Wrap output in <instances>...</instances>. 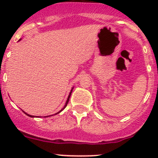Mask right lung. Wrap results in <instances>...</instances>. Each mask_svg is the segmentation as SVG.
I'll use <instances>...</instances> for the list:
<instances>
[{"mask_svg": "<svg viewBox=\"0 0 158 158\" xmlns=\"http://www.w3.org/2000/svg\"><path fill=\"white\" fill-rule=\"evenodd\" d=\"M73 89H72L71 92H70V93H69V96H68V98H67V100H66V104H65L64 107H63V109H61V110H60V111H59V112L56 113V114H58V113L61 112V111H63V109H65V108H66V106H67L68 102H69V98H70V95H71V93H72V92H73ZM23 112H24V111H23ZM24 113H25V114H27V115L30 116V117H31V118H34V117H35V116H33V115H30V114H27V113H26V112H24ZM51 116H52V115H51Z\"/></svg>", "mask_w": 158, "mask_h": 158, "instance_id": "right-lung-1", "label": "right lung"}]
</instances>
